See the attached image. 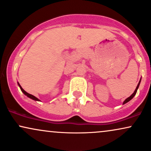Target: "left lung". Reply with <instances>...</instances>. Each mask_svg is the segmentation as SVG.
Returning a JSON list of instances; mask_svg holds the SVG:
<instances>
[{
	"label": "left lung",
	"instance_id": "8db88e82",
	"mask_svg": "<svg viewBox=\"0 0 151 151\" xmlns=\"http://www.w3.org/2000/svg\"><path fill=\"white\" fill-rule=\"evenodd\" d=\"M141 78L140 79V81H139V84L137 85V87H136V89H135V90H134V93L132 94L131 96H129V97L128 98H127L125 100H124V101H123V104H126V103H127L128 101H129L130 100L132 99H133V97L134 96H135V94H136V93H137V90H138V88H139V85H140V83H141Z\"/></svg>",
	"mask_w": 151,
	"mask_h": 151
}]
</instances>
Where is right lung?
<instances>
[{
    "instance_id": "1",
    "label": "right lung",
    "mask_w": 151,
    "mask_h": 151,
    "mask_svg": "<svg viewBox=\"0 0 151 151\" xmlns=\"http://www.w3.org/2000/svg\"><path fill=\"white\" fill-rule=\"evenodd\" d=\"M18 83V85L19 86V87H20V89H21V90H22V92L24 93V94H25L26 96H28V97L29 98H30V99H33V100H34V101H40V99H38V98L37 97H36V96H33V95H32V94H29V93L28 92H26L25 90H24V89L22 88V87H21V85H19V83Z\"/></svg>"
}]
</instances>
